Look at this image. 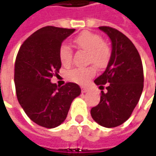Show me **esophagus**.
I'll return each mask as SVG.
<instances>
[{"instance_id": "1", "label": "esophagus", "mask_w": 156, "mask_h": 156, "mask_svg": "<svg viewBox=\"0 0 156 156\" xmlns=\"http://www.w3.org/2000/svg\"><path fill=\"white\" fill-rule=\"evenodd\" d=\"M87 91H88V88H87V87H81V92L82 93H87Z\"/></svg>"}]
</instances>
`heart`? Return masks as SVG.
Wrapping results in <instances>:
<instances>
[{"mask_svg":"<svg viewBox=\"0 0 156 156\" xmlns=\"http://www.w3.org/2000/svg\"><path fill=\"white\" fill-rule=\"evenodd\" d=\"M76 45L81 49L88 53L89 62L96 66H103L108 61L110 55L109 49L103 43L102 38L91 32H82L74 40ZM59 57L64 66H69L72 62V50L69 46L62 44L59 49ZM95 75L93 68H82L70 70L68 73V78L71 81L78 84H86L90 78Z\"/></svg>","mask_w":156,"mask_h":156,"instance_id":"heart-1","label":"heart"}]
</instances>
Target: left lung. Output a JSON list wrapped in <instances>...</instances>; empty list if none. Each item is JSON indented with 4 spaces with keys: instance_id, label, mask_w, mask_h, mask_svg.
Returning <instances> with one entry per match:
<instances>
[{
    "instance_id": "1",
    "label": "left lung",
    "mask_w": 156,
    "mask_h": 156,
    "mask_svg": "<svg viewBox=\"0 0 156 156\" xmlns=\"http://www.w3.org/2000/svg\"><path fill=\"white\" fill-rule=\"evenodd\" d=\"M111 41V55L105 71L94 83L107 84L99 104L92 108L91 116L105 128H115L129 119L143 89V68L141 57L132 41L110 27H99Z\"/></svg>"
}]
</instances>
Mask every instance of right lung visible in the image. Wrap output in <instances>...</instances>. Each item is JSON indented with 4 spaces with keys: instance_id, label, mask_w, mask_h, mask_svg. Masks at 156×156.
Segmentation results:
<instances>
[{
    "instance_id": "right-lung-1",
    "label": "right lung",
    "mask_w": 156,
    "mask_h": 156,
    "mask_svg": "<svg viewBox=\"0 0 156 156\" xmlns=\"http://www.w3.org/2000/svg\"><path fill=\"white\" fill-rule=\"evenodd\" d=\"M75 29L48 26L31 34L15 60V85L19 103L37 125L54 129L66 120L72 101L81 94L78 84L52 83L62 67L59 49Z\"/></svg>"
}]
</instances>
